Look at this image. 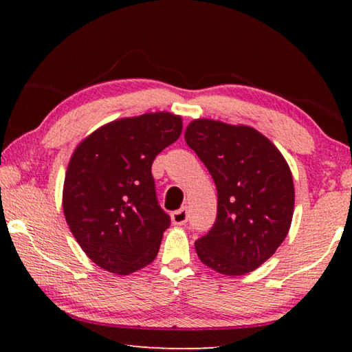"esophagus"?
I'll list each match as a JSON object with an SVG mask.
<instances>
[{
	"label": "esophagus",
	"instance_id": "obj_1",
	"mask_svg": "<svg viewBox=\"0 0 352 352\" xmlns=\"http://www.w3.org/2000/svg\"><path fill=\"white\" fill-rule=\"evenodd\" d=\"M170 217H172V222L175 225H184L188 222V210L186 208H180V210L172 212Z\"/></svg>",
	"mask_w": 352,
	"mask_h": 352
}]
</instances>
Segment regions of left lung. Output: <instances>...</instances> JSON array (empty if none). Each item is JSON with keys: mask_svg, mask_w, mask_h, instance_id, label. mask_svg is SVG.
I'll return each instance as SVG.
<instances>
[{"mask_svg": "<svg viewBox=\"0 0 352 352\" xmlns=\"http://www.w3.org/2000/svg\"><path fill=\"white\" fill-rule=\"evenodd\" d=\"M184 140L217 188L216 222L195 241V252L222 275L253 272L289 233L295 205L289 164L272 141L248 126L195 119Z\"/></svg>", "mask_w": 352, "mask_h": 352, "instance_id": "8db88e82", "label": "left lung"}]
</instances>
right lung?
Returning a JSON list of instances; mask_svg holds the SVG:
<instances>
[{
	"mask_svg": "<svg viewBox=\"0 0 352 352\" xmlns=\"http://www.w3.org/2000/svg\"><path fill=\"white\" fill-rule=\"evenodd\" d=\"M182 118L146 113L105 124L76 147L63 183V212L85 254L130 275L157 258L170 217L158 205L157 155L182 135Z\"/></svg>",
	"mask_w": 352,
	"mask_h": 352,
	"instance_id": "obj_1",
	"label": "right lung"
}]
</instances>
